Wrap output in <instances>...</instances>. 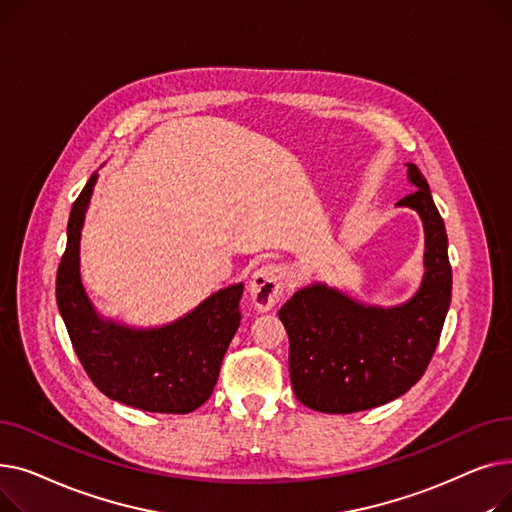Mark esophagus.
<instances>
[{
	"label": "esophagus",
	"mask_w": 512,
	"mask_h": 512,
	"mask_svg": "<svg viewBox=\"0 0 512 512\" xmlns=\"http://www.w3.org/2000/svg\"><path fill=\"white\" fill-rule=\"evenodd\" d=\"M284 280L286 270L282 265L267 263L251 276L249 280V292L251 301L257 307V311H270L276 307L284 292Z\"/></svg>",
	"instance_id": "esophagus-1"
}]
</instances>
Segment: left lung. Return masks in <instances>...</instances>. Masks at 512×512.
I'll return each instance as SVG.
<instances>
[{
    "instance_id": "8db88e82",
    "label": "left lung",
    "mask_w": 512,
    "mask_h": 512,
    "mask_svg": "<svg viewBox=\"0 0 512 512\" xmlns=\"http://www.w3.org/2000/svg\"><path fill=\"white\" fill-rule=\"evenodd\" d=\"M407 180L415 193L396 205L417 211L425 234L423 276L413 297L382 307L311 282L278 313L290 340L294 396L313 411L342 415L386 405L432 361L452 297L448 236L415 164H407Z\"/></svg>"
}]
</instances>
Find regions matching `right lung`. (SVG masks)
Masks as SVG:
<instances>
[{"label":"right lung","mask_w":512,"mask_h":512,"mask_svg":"<svg viewBox=\"0 0 512 512\" xmlns=\"http://www.w3.org/2000/svg\"><path fill=\"white\" fill-rule=\"evenodd\" d=\"M95 172L72 205L56 299L74 353L93 384L122 405L151 413H191L211 396L228 344L240 326L236 282L161 326H130L103 315L80 276V234L95 191Z\"/></svg>","instance_id":"right-lung-1"}]
</instances>
